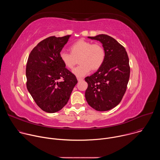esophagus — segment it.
Listing matches in <instances>:
<instances>
[{
  "instance_id": "34e87169",
  "label": "esophagus",
  "mask_w": 160,
  "mask_h": 160,
  "mask_svg": "<svg viewBox=\"0 0 160 160\" xmlns=\"http://www.w3.org/2000/svg\"><path fill=\"white\" fill-rule=\"evenodd\" d=\"M78 79V82H80V81H82L83 80V78H77Z\"/></svg>"
}]
</instances>
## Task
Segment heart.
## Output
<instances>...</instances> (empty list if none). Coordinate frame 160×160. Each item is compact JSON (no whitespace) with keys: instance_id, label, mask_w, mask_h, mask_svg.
Returning a JSON list of instances; mask_svg holds the SVG:
<instances>
[{"instance_id":"heart-1","label":"heart","mask_w":160,"mask_h":160,"mask_svg":"<svg viewBox=\"0 0 160 160\" xmlns=\"http://www.w3.org/2000/svg\"><path fill=\"white\" fill-rule=\"evenodd\" d=\"M70 53L62 51L59 58L68 69H72L79 58V66L72 71L77 77L81 78L87 75L90 70L96 71L103 64L106 52L102 45L98 43H92L85 40H79L70 47Z\"/></svg>"}]
</instances>
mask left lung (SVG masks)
Wrapping results in <instances>:
<instances>
[{
    "label": "left lung",
    "mask_w": 160,
    "mask_h": 160,
    "mask_svg": "<svg viewBox=\"0 0 160 160\" xmlns=\"http://www.w3.org/2000/svg\"><path fill=\"white\" fill-rule=\"evenodd\" d=\"M88 38L102 44L106 57L99 69L85 78L88 83L85 99L94 109L108 111L120 102L125 93L130 70L128 57L124 47L109 35L101 34Z\"/></svg>",
    "instance_id": "1"
}]
</instances>
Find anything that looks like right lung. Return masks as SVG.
<instances>
[{"label":"right lung","instance_id":"right-lung-1","mask_svg":"<svg viewBox=\"0 0 160 160\" xmlns=\"http://www.w3.org/2000/svg\"><path fill=\"white\" fill-rule=\"evenodd\" d=\"M71 35L49 37L40 42L31 51L26 68L27 87L43 111L54 113L68 102L78 81L65 68L59 53ZM62 78V82L57 80Z\"/></svg>","mask_w":160,"mask_h":160}]
</instances>
